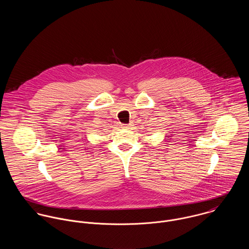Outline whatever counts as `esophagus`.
Returning a JSON list of instances; mask_svg holds the SVG:
<instances>
[{
	"mask_svg": "<svg viewBox=\"0 0 249 249\" xmlns=\"http://www.w3.org/2000/svg\"><path fill=\"white\" fill-rule=\"evenodd\" d=\"M121 126H122L123 129H128V128H129V126H128L127 124H122Z\"/></svg>",
	"mask_w": 249,
	"mask_h": 249,
	"instance_id": "obj_1",
	"label": "esophagus"
}]
</instances>
